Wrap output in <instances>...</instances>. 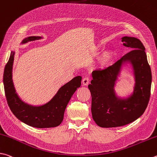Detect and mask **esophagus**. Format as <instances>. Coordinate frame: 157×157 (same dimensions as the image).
Wrapping results in <instances>:
<instances>
[{
    "label": "esophagus",
    "instance_id": "esophagus-1",
    "mask_svg": "<svg viewBox=\"0 0 157 157\" xmlns=\"http://www.w3.org/2000/svg\"><path fill=\"white\" fill-rule=\"evenodd\" d=\"M90 82V78H88V77H86V78H84L83 79H82V84H83L84 86H86V85L88 84Z\"/></svg>",
    "mask_w": 157,
    "mask_h": 157
}]
</instances>
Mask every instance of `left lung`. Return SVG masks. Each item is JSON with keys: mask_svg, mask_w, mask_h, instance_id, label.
I'll use <instances>...</instances> for the list:
<instances>
[{"mask_svg": "<svg viewBox=\"0 0 157 157\" xmlns=\"http://www.w3.org/2000/svg\"><path fill=\"white\" fill-rule=\"evenodd\" d=\"M129 52L115 64L104 69L93 71L88 85L92 98L91 112L93 120L102 128L123 126L132 123L143 115L150 100L152 73L145 47L139 39L122 38ZM133 65L136 84L133 94L128 99L120 100L115 95L113 86L123 62Z\"/></svg>", "mask_w": 157, "mask_h": 157, "instance_id": "8db88e82", "label": "left lung"}]
</instances>
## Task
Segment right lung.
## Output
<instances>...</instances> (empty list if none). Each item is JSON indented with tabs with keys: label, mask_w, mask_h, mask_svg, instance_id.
<instances>
[{
	"label": "right lung",
	"mask_w": 157,
	"mask_h": 157,
	"mask_svg": "<svg viewBox=\"0 0 157 157\" xmlns=\"http://www.w3.org/2000/svg\"><path fill=\"white\" fill-rule=\"evenodd\" d=\"M41 37L31 36L25 38L22 43L40 39ZM11 51L9 61L5 67L3 84L5 93L10 110L19 120L30 126L44 128L59 126L64 119L68 103L75 90L81 85V76H77L62 86L56 95L47 104L41 106H32L22 101L16 93L12 81V66L14 59Z\"/></svg>",
	"instance_id": "add662e5"
}]
</instances>
